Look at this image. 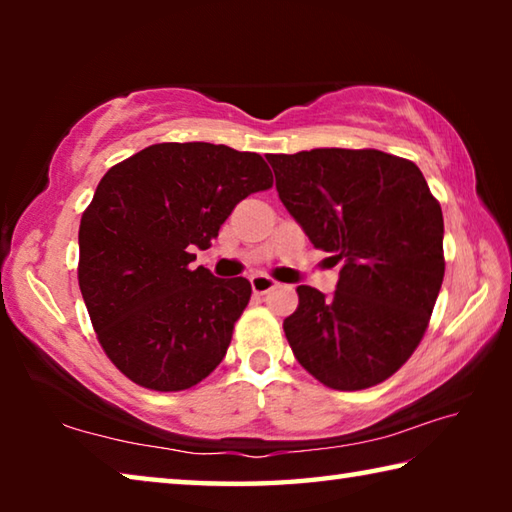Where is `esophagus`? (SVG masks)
<instances>
[{"mask_svg": "<svg viewBox=\"0 0 512 512\" xmlns=\"http://www.w3.org/2000/svg\"><path fill=\"white\" fill-rule=\"evenodd\" d=\"M250 287H253V293H257V296H264V293L277 287V282L268 275H253L250 277Z\"/></svg>", "mask_w": 512, "mask_h": 512, "instance_id": "1", "label": "esophagus"}]
</instances>
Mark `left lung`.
I'll list each match as a JSON object with an SVG mask.
<instances>
[{
	"label": "left lung",
	"instance_id": "8db88e82",
	"mask_svg": "<svg viewBox=\"0 0 512 512\" xmlns=\"http://www.w3.org/2000/svg\"><path fill=\"white\" fill-rule=\"evenodd\" d=\"M275 187L314 248L343 262L336 291L298 287L284 334L336 391L400 370L422 341L445 275L443 210L411 160L375 149L268 155Z\"/></svg>",
	"mask_w": 512,
	"mask_h": 512
}]
</instances>
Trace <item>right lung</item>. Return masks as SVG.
<instances>
[{"instance_id":"obj_1","label":"right lung","mask_w":512,"mask_h":512,"mask_svg":"<svg viewBox=\"0 0 512 512\" xmlns=\"http://www.w3.org/2000/svg\"><path fill=\"white\" fill-rule=\"evenodd\" d=\"M273 185L262 155L164 142L108 169L81 216L79 287L108 359L151 391H185L223 361L246 277L189 268L239 201Z\"/></svg>"}]
</instances>
